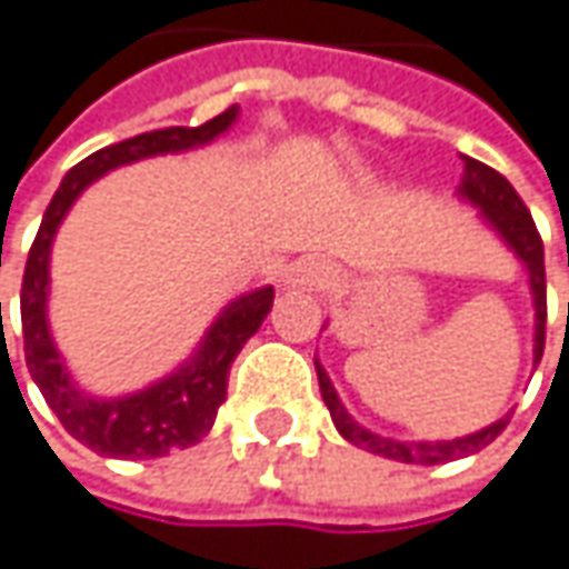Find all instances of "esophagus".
Masks as SVG:
<instances>
[{
	"instance_id": "obj_1",
	"label": "esophagus",
	"mask_w": 569,
	"mask_h": 569,
	"mask_svg": "<svg viewBox=\"0 0 569 569\" xmlns=\"http://www.w3.org/2000/svg\"><path fill=\"white\" fill-rule=\"evenodd\" d=\"M328 280H331V267L316 260V257L299 260V263L286 273V286H292V289H325Z\"/></svg>"
}]
</instances>
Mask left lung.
<instances>
[{"mask_svg":"<svg viewBox=\"0 0 569 569\" xmlns=\"http://www.w3.org/2000/svg\"><path fill=\"white\" fill-rule=\"evenodd\" d=\"M457 196L480 209V218L516 251V257L525 263V270H528V286H531V299H535V363H538L541 353H545L548 283H545V244H541V234H538V228L531 221V212L525 209L521 196H518L512 183L502 173H496L492 167H486V163L473 160V157H463V180H460ZM316 373L321 399H325V406L331 412L335 428L341 431V438L357 445V448H363V451L380 453V457L399 460V463H425V467H435V463H448V460L470 457V453L483 451L486 445H492L502 435V428L509 425V416H502L499 421L480 428V431L463 435V438H451V441H396V438H383L377 431H367L363 425H357L348 416V409L341 406L335 386H331L325 367L318 360Z\"/></svg>","mask_w":569,"mask_h":569,"instance_id":"obj_1","label":"left lung"}]
</instances>
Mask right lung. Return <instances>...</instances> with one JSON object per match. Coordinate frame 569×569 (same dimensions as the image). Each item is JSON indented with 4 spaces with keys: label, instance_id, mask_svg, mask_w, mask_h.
<instances>
[{
    "label": "right lung",
    "instance_id": "1",
    "mask_svg": "<svg viewBox=\"0 0 569 569\" xmlns=\"http://www.w3.org/2000/svg\"><path fill=\"white\" fill-rule=\"evenodd\" d=\"M238 118V106L224 109L212 121L199 128H160L128 141L109 144L102 151L80 160L60 189L53 192L51 206L41 218L38 238L28 251L24 280H21V335H24V363L41 396L48 399L60 425L86 445L89 451L121 460H151L170 451L192 448L216 425L218 406L228 396V370L234 357L257 335L263 318L273 306V286H260L253 292L238 296L221 309V316L206 331L202 345L186 360L180 370L157 380L148 389L118 399H96L73 383L63 357L57 353L48 328V289H51V244L63 216L80 199L86 186L96 183L102 173L157 157L202 148L224 134ZM2 309V306H0Z\"/></svg>",
    "mask_w": 569,
    "mask_h": 569
}]
</instances>
